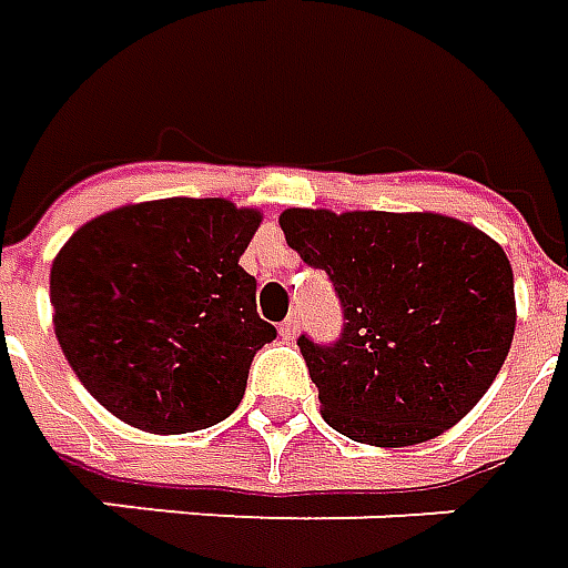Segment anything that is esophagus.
Listing matches in <instances>:
<instances>
[{
	"mask_svg": "<svg viewBox=\"0 0 568 568\" xmlns=\"http://www.w3.org/2000/svg\"><path fill=\"white\" fill-rule=\"evenodd\" d=\"M280 335H283L285 342H292L298 335V316H285L283 323H280Z\"/></svg>",
	"mask_w": 568,
	"mask_h": 568,
	"instance_id": "esophagus-1",
	"label": "esophagus"
}]
</instances>
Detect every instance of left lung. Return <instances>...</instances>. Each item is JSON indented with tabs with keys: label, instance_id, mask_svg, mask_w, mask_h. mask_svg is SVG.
<instances>
[{
	"label": "left lung",
	"instance_id": "left-lung-1",
	"mask_svg": "<svg viewBox=\"0 0 568 568\" xmlns=\"http://www.w3.org/2000/svg\"><path fill=\"white\" fill-rule=\"evenodd\" d=\"M285 242L329 273L345 329L298 338L323 419L351 442H429L491 388L516 329L513 267L491 235L414 211L288 207Z\"/></svg>",
	"mask_w": 568,
	"mask_h": 568
}]
</instances>
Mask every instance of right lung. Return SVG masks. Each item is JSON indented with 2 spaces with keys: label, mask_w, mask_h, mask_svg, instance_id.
<instances>
[{
  "label": "right lung",
  "mask_w": 568,
  "mask_h": 568,
  "mask_svg": "<svg viewBox=\"0 0 568 568\" xmlns=\"http://www.w3.org/2000/svg\"><path fill=\"white\" fill-rule=\"evenodd\" d=\"M257 226V207L226 199H158L64 242L49 273L55 338L108 414L183 435L239 407L254 354L276 338L239 267Z\"/></svg>",
  "instance_id": "1"
}]
</instances>
